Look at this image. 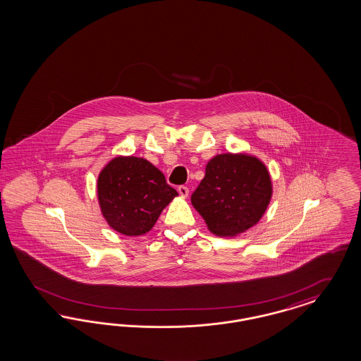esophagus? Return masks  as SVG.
<instances>
[{
	"instance_id": "obj_1",
	"label": "esophagus",
	"mask_w": 361,
	"mask_h": 361,
	"mask_svg": "<svg viewBox=\"0 0 361 361\" xmlns=\"http://www.w3.org/2000/svg\"><path fill=\"white\" fill-rule=\"evenodd\" d=\"M177 190H178V193H180V196H181V197H184V199L188 197V195H189V189H188L187 187H184V185H183V187H178Z\"/></svg>"
}]
</instances>
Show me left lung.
I'll use <instances>...</instances> for the list:
<instances>
[{"mask_svg": "<svg viewBox=\"0 0 361 361\" xmlns=\"http://www.w3.org/2000/svg\"><path fill=\"white\" fill-rule=\"evenodd\" d=\"M272 195L271 173L257 156L228 152L207 162L190 201L213 235L236 237L262 220Z\"/></svg>", "mask_w": 361, "mask_h": 361, "instance_id": "8db88e82", "label": "left lung"}]
</instances>
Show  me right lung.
Instances as JSON below:
<instances>
[{"label":"right lung","mask_w":361,"mask_h":361,"mask_svg":"<svg viewBox=\"0 0 361 361\" xmlns=\"http://www.w3.org/2000/svg\"><path fill=\"white\" fill-rule=\"evenodd\" d=\"M177 196L160 169L136 156H116L97 178L101 214L113 231L125 236L148 233Z\"/></svg>","instance_id":"add662e5"}]
</instances>
